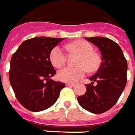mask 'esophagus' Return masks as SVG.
I'll return each instance as SVG.
<instances>
[{
    "instance_id": "1",
    "label": "esophagus",
    "mask_w": 135,
    "mask_h": 135,
    "mask_svg": "<svg viewBox=\"0 0 135 135\" xmlns=\"http://www.w3.org/2000/svg\"><path fill=\"white\" fill-rule=\"evenodd\" d=\"M66 85L67 86H75V84H73V83H67Z\"/></svg>"
}]
</instances>
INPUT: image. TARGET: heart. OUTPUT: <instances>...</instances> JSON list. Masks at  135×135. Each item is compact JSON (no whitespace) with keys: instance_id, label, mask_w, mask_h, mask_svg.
<instances>
[{"instance_id":"b5f03b06","label":"heart","mask_w":135,"mask_h":135,"mask_svg":"<svg viewBox=\"0 0 135 135\" xmlns=\"http://www.w3.org/2000/svg\"><path fill=\"white\" fill-rule=\"evenodd\" d=\"M66 49L70 52L79 55L77 60V67H65L59 70L57 76L60 81L65 82H75L83 78L86 69L89 72H94L98 69L100 65L99 55L94 52V48L89 42L79 40L66 46ZM67 56L63 49L57 46L51 51L50 60L56 68H60L65 65Z\"/></svg>"}]
</instances>
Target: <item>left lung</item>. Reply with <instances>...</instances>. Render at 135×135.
Masks as SVG:
<instances>
[{"instance_id":"left-lung-1","label":"left lung","mask_w":135,"mask_h":135,"mask_svg":"<svg viewBox=\"0 0 135 135\" xmlns=\"http://www.w3.org/2000/svg\"><path fill=\"white\" fill-rule=\"evenodd\" d=\"M86 39L100 49L102 63L97 72L89 78L91 83L85 85L84 94L78 96L77 100L84 109L99 114L113 107L123 92L127 84V62L115 41L97 36Z\"/></svg>"}]
</instances>
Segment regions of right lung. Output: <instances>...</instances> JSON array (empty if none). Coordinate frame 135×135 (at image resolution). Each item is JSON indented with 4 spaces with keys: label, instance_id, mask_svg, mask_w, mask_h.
<instances>
[{
    "label": "right lung",
    "instance_id": "right-lung-1",
    "mask_svg": "<svg viewBox=\"0 0 135 135\" xmlns=\"http://www.w3.org/2000/svg\"><path fill=\"white\" fill-rule=\"evenodd\" d=\"M63 39L44 36L28 39L11 57L10 84L19 103L30 111L50 108L65 86L51 78L57 73L50 61L51 51Z\"/></svg>",
    "mask_w": 135,
    "mask_h": 135
}]
</instances>
